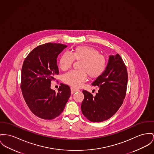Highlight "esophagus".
Instances as JSON below:
<instances>
[{"label":"esophagus","instance_id":"esophagus-1","mask_svg":"<svg viewBox=\"0 0 154 154\" xmlns=\"http://www.w3.org/2000/svg\"><path fill=\"white\" fill-rule=\"evenodd\" d=\"M71 93H72V94L79 91L78 89H75V88H71Z\"/></svg>","mask_w":154,"mask_h":154}]
</instances>
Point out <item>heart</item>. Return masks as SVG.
Masks as SVG:
<instances>
[{
    "mask_svg": "<svg viewBox=\"0 0 154 154\" xmlns=\"http://www.w3.org/2000/svg\"><path fill=\"white\" fill-rule=\"evenodd\" d=\"M74 60L81 61L79 71H73L66 73L63 76V82L74 88L79 87L81 83L90 79L99 78L106 68L107 62L105 57L99 51L89 46H78L71 53H63L59 60V65L62 71H66L72 66Z\"/></svg>",
    "mask_w": 154,
    "mask_h": 154,
    "instance_id": "1",
    "label": "heart"
}]
</instances>
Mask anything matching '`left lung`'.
Listing matches in <instances>:
<instances>
[{"instance_id": "1", "label": "left lung", "mask_w": 154, "mask_h": 154, "mask_svg": "<svg viewBox=\"0 0 154 154\" xmlns=\"http://www.w3.org/2000/svg\"><path fill=\"white\" fill-rule=\"evenodd\" d=\"M128 82L127 68L118 54L110 55L102 75L92 83L99 88L93 96L83 90L84 99L81 110L84 116L92 122L107 120L117 112L126 94Z\"/></svg>"}]
</instances>
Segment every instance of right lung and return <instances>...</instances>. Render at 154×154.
<instances>
[{
	"label": "right lung",
	"instance_id": "add662e5",
	"mask_svg": "<svg viewBox=\"0 0 154 154\" xmlns=\"http://www.w3.org/2000/svg\"><path fill=\"white\" fill-rule=\"evenodd\" d=\"M67 46L46 43L30 52L24 61L21 75L22 94L31 112L45 120H52L63 112L71 94L67 85L60 84L58 92L51 89L54 76L58 75V55Z\"/></svg>",
	"mask_w": 154,
	"mask_h": 154
}]
</instances>
